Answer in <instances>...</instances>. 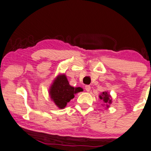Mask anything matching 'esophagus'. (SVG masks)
Instances as JSON below:
<instances>
[{"label": "esophagus", "mask_w": 151, "mask_h": 151, "mask_svg": "<svg viewBox=\"0 0 151 151\" xmlns=\"http://www.w3.org/2000/svg\"><path fill=\"white\" fill-rule=\"evenodd\" d=\"M85 89H86V91L87 92H89L91 91V86H89V85H86V86H85Z\"/></svg>", "instance_id": "34e87169"}]
</instances>
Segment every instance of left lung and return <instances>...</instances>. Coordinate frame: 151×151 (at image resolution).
Here are the masks:
<instances>
[{
    "mask_svg": "<svg viewBox=\"0 0 151 151\" xmlns=\"http://www.w3.org/2000/svg\"><path fill=\"white\" fill-rule=\"evenodd\" d=\"M99 98L101 100H103V101L105 103L106 105L107 108L109 107V104L112 103V99H111V97L107 92H103L101 95H99Z\"/></svg>",
    "mask_w": 151,
    "mask_h": 151,
    "instance_id": "left-lung-1",
    "label": "left lung"
}]
</instances>
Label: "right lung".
<instances>
[{
    "instance_id": "right-lung-1",
    "label": "right lung",
    "mask_w": 151,
    "mask_h": 151,
    "mask_svg": "<svg viewBox=\"0 0 151 151\" xmlns=\"http://www.w3.org/2000/svg\"><path fill=\"white\" fill-rule=\"evenodd\" d=\"M80 87H74L69 85L68 80L65 74L58 75L54 80L53 84L50 86L49 94L52 101L60 109H63L67 103L73 99L75 94L82 91Z\"/></svg>"
}]
</instances>
